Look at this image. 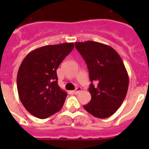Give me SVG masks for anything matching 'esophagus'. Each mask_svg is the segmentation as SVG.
I'll list each match as a JSON object with an SVG mask.
<instances>
[{
  "label": "esophagus",
  "mask_w": 149,
  "mask_h": 149,
  "mask_svg": "<svg viewBox=\"0 0 149 149\" xmlns=\"http://www.w3.org/2000/svg\"><path fill=\"white\" fill-rule=\"evenodd\" d=\"M81 91V88H79V87H78V88H76V90H75V91H73V93L75 94H78Z\"/></svg>",
  "instance_id": "esophagus-1"
}]
</instances>
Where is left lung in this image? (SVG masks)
Masks as SVG:
<instances>
[{
    "label": "left lung",
    "mask_w": 149,
    "mask_h": 149,
    "mask_svg": "<svg viewBox=\"0 0 149 149\" xmlns=\"http://www.w3.org/2000/svg\"><path fill=\"white\" fill-rule=\"evenodd\" d=\"M75 46L86 61L91 82V100L84 108L96 118L110 117L121 106L128 88V74L120 56L110 46L97 42H76Z\"/></svg>",
    "instance_id": "1"
}]
</instances>
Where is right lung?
Listing matches in <instances>:
<instances>
[{"instance_id": "right-lung-1", "label": "right lung", "mask_w": 149, "mask_h": 149, "mask_svg": "<svg viewBox=\"0 0 149 149\" xmlns=\"http://www.w3.org/2000/svg\"><path fill=\"white\" fill-rule=\"evenodd\" d=\"M74 47L73 43L34 49L22 61L17 74L19 99L29 113L45 119L63 107L67 93L58 84L56 70Z\"/></svg>"}]
</instances>
